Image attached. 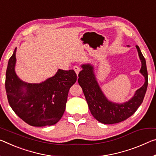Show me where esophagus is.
<instances>
[{"mask_svg": "<svg viewBox=\"0 0 156 156\" xmlns=\"http://www.w3.org/2000/svg\"><path fill=\"white\" fill-rule=\"evenodd\" d=\"M73 70L75 71V72L76 73V74H77V76H78L79 72L81 71V69H80V67H79L78 66H75L73 67Z\"/></svg>", "mask_w": 156, "mask_h": 156, "instance_id": "1", "label": "esophagus"}]
</instances>
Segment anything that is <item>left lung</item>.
Listing matches in <instances>:
<instances>
[{
  "instance_id": "1",
  "label": "left lung",
  "mask_w": 156,
  "mask_h": 156,
  "mask_svg": "<svg viewBox=\"0 0 156 156\" xmlns=\"http://www.w3.org/2000/svg\"><path fill=\"white\" fill-rule=\"evenodd\" d=\"M136 48L142 62L140 72L144 76L145 82L135 91L133 98L125 103H116L108 100L98 85L93 66L90 64L81 66L83 70L78 74V83L83 89L91 115L101 123L112 124L123 122L136 112L144 100L148 86L147 65L139 46H136Z\"/></svg>"
}]
</instances>
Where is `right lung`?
<instances>
[{"mask_svg": "<svg viewBox=\"0 0 156 156\" xmlns=\"http://www.w3.org/2000/svg\"><path fill=\"white\" fill-rule=\"evenodd\" d=\"M16 51L6 71L5 90L9 104L17 115L33 126L55 124L65 112L69 89L77 80L73 70L58 69L53 77L40 83L22 81L15 72Z\"/></svg>", "mask_w": 156, "mask_h": 156, "instance_id": "right-lung-1", "label": "right lung"}]
</instances>
